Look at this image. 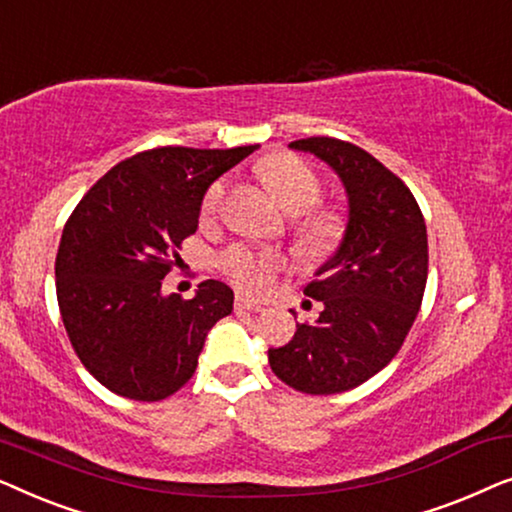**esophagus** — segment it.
<instances>
[{
	"mask_svg": "<svg viewBox=\"0 0 512 512\" xmlns=\"http://www.w3.org/2000/svg\"><path fill=\"white\" fill-rule=\"evenodd\" d=\"M235 307H237V310L263 312V305H258V303H254V300H249V298H242V296H237V300H235Z\"/></svg>",
	"mask_w": 512,
	"mask_h": 512,
	"instance_id": "obj_1",
	"label": "esophagus"
}]
</instances>
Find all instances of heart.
Wrapping results in <instances>:
<instances>
[{
    "mask_svg": "<svg viewBox=\"0 0 512 512\" xmlns=\"http://www.w3.org/2000/svg\"><path fill=\"white\" fill-rule=\"evenodd\" d=\"M261 174L286 212L305 214L319 205L321 184L303 158L291 156V153H275V156L263 160ZM223 195H226V181H216L209 186L205 198H202V216H214L219 212ZM338 233L340 226L331 214H307L298 223L300 244L314 254L331 247L338 240ZM219 268L237 289L251 293V296H261L263 291H268L277 272L284 268V261L275 251L233 244L219 256Z\"/></svg>",
    "mask_w": 512,
    "mask_h": 512,
    "instance_id": "heart-1",
    "label": "heart"
}]
</instances>
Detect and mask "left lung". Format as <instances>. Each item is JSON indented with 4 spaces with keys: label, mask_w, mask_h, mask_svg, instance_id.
<instances>
[{
    "label": "left lung",
    "mask_w": 512,
    "mask_h": 512,
    "mask_svg": "<svg viewBox=\"0 0 512 512\" xmlns=\"http://www.w3.org/2000/svg\"><path fill=\"white\" fill-rule=\"evenodd\" d=\"M289 149L312 153L338 174L347 226L305 286V296L324 305L319 319L298 324L284 347L268 349V361L303 394H340L380 373L412 328L429 275L426 223L410 188L359 146L307 137Z\"/></svg>",
    "instance_id": "8db88e82"
}]
</instances>
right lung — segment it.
<instances>
[{"instance_id":"add662e5","label":"right lung","mask_w":512,"mask_h":512,"mask_svg":"<svg viewBox=\"0 0 512 512\" xmlns=\"http://www.w3.org/2000/svg\"><path fill=\"white\" fill-rule=\"evenodd\" d=\"M163 146L104 174L69 216L55 258L62 324L76 356L118 396L160 401L191 380L233 291L207 279L191 300L163 293L179 244L198 230L207 188L254 153Z\"/></svg>"}]
</instances>
